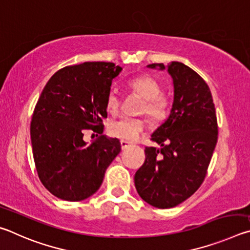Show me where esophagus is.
<instances>
[{
  "mask_svg": "<svg viewBox=\"0 0 250 250\" xmlns=\"http://www.w3.org/2000/svg\"><path fill=\"white\" fill-rule=\"evenodd\" d=\"M120 145H121V149H122V150H125V149H126V147H128V146H130V143L125 141V140H121V141H120Z\"/></svg>",
  "mask_w": 250,
  "mask_h": 250,
  "instance_id": "1",
  "label": "esophagus"
}]
</instances>
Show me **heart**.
Here are the masks:
<instances>
[{
	"label": "heart",
	"mask_w": 250,
	"mask_h": 250,
	"mask_svg": "<svg viewBox=\"0 0 250 250\" xmlns=\"http://www.w3.org/2000/svg\"><path fill=\"white\" fill-rule=\"evenodd\" d=\"M131 90L145 99L140 113H146L150 120L158 122L166 119L170 110L171 101L158 80L149 75H139L126 82ZM120 107V98L116 91H109L105 97V109L110 113H116ZM145 118L124 117L113 120L109 125V133L121 140L133 142L141 137L146 130Z\"/></svg>",
	"instance_id": "obj_1"
}]
</instances>
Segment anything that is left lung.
<instances>
[{
  "mask_svg": "<svg viewBox=\"0 0 250 250\" xmlns=\"http://www.w3.org/2000/svg\"><path fill=\"white\" fill-rule=\"evenodd\" d=\"M159 66L164 69V65ZM167 71L174 83L171 115L151 135L162 147L146 146L145 163L134 175L139 195L158 208L174 207L197 191L218 133L213 97L204 79L179 62L168 64Z\"/></svg>",
  "mask_w": 250,
  "mask_h": 250,
  "instance_id": "8db88e82",
  "label": "left lung"
}]
</instances>
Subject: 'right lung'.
Here are the masks:
<instances>
[{
    "mask_svg": "<svg viewBox=\"0 0 250 250\" xmlns=\"http://www.w3.org/2000/svg\"><path fill=\"white\" fill-rule=\"evenodd\" d=\"M120 71L104 62L66 66L37 100L31 122L34 162L42 183L61 200L83 201L98 191L121 151L118 139L103 135L105 97ZM86 129L100 134L89 145L82 139Z\"/></svg>",
    "mask_w": 250,
    "mask_h": 250,
    "instance_id": "1",
    "label": "right lung"
}]
</instances>
